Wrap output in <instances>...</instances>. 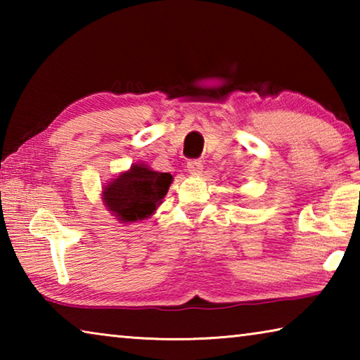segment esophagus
<instances>
[{"label":"esophagus","instance_id":"34e87169","mask_svg":"<svg viewBox=\"0 0 360 360\" xmlns=\"http://www.w3.org/2000/svg\"><path fill=\"white\" fill-rule=\"evenodd\" d=\"M187 169H188V173L198 174V173H202L203 163H202V160H198V158H192V160L187 162Z\"/></svg>","mask_w":360,"mask_h":360}]
</instances>
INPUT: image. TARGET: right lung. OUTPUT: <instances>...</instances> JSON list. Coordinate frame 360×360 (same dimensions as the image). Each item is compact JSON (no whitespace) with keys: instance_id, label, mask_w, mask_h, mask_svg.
<instances>
[{"instance_id":"add662e5","label":"right lung","mask_w":360,"mask_h":360,"mask_svg":"<svg viewBox=\"0 0 360 360\" xmlns=\"http://www.w3.org/2000/svg\"><path fill=\"white\" fill-rule=\"evenodd\" d=\"M169 173L152 172L148 167L133 165L130 172L117 176L103 191V198L109 211L119 221L135 222L149 217L162 202L172 184Z\"/></svg>"}]
</instances>
